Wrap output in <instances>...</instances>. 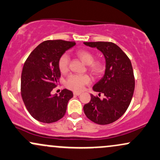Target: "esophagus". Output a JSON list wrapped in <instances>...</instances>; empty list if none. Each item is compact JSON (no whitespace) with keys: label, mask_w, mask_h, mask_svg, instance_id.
Here are the masks:
<instances>
[{"label":"esophagus","mask_w":160,"mask_h":160,"mask_svg":"<svg viewBox=\"0 0 160 160\" xmlns=\"http://www.w3.org/2000/svg\"><path fill=\"white\" fill-rule=\"evenodd\" d=\"M80 95V92H74V95L75 96H78V95Z\"/></svg>","instance_id":"obj_1"}]
</instances>
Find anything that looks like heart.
<instances>
[{
	"label": "heart",
	"instance_id": "b5f03b06",
	"mask_svg": "<svg viewBox=\"0 0 160 160\" xmlns=\"http://www.w3.org/2000/svg\"><path fill=\"white\" fill-rule=\"evenodd\" d=\"M76 56L80 61L87 65V69L93 76L98 77L104 72V62L95 60V55L90 50L80 49L76 51ZM58 68L62 74H66L69 69V57L63 54L58 60ZM91 79L88 75H71L66 81V86L71 90L81 91L86 85L90 83Z\"/></svg>",
	"mask_w": 160,
	"mask_h": 160
}]
</instances>
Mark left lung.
<instances>
[{"instance_id":"1","label":"left lung","mask_w":160,"mask_h":160,"mask_svg":"<svg viewBox=\"0 0 160 160\" xmlns=\"http://www.w3.org/2000/svg\"><path fill=\"white\" fill-rule=\"evenodd\" d=\"M103 53L106 62L104 77L93 86V90L103 93L100 99L91 94V100L83 106L87 118L99 125L115 122L126 111L135 90L132 63L120 47L111 42H84Z\"/></svg>"}]
</instances>
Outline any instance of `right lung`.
Returning a JSON list of instances; mask_svg holds the SVG:
<instances>
[{"instance_id":"obj_1","label":"right lung","mask_w":160,"mask_h":160,"mask_svg":"<svg viewBox=\"0 0 160 160\" xmlns=\"http://www.w3.org/2000/svg\"><path fill=\"white\" fill-rule=\"evenodd\" d=\"M76 44L62 40H46L31 52L24 64L21 76V95L32 117L44 123H52L65 114L73 92L63 89L59 95H51L61 72L58 60Z\"/></svg>"}]
</instances>
